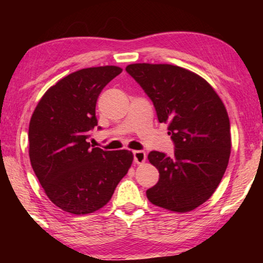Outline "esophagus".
Masks as SVG:
<instances>
[{
    "label": "esophagus",
    "instance_id": "1",
    "mask_svg": "<svg viewBox=\"0 0 263 263\" xmlns=\"http://www.w3.org/2000/svg\"><path fill=\"white\" fill-rule=\"evenodd\" d=\"M133 157H134V161L136 164H142L146 160V152L145 151H134Z\"/></svg>",
    "mask_w": 263,
    "mask_h": 263
}]
</instances>
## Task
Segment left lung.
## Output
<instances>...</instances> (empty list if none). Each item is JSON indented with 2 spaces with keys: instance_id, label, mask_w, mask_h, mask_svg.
<instances>
[{
  "instance_id": "obj_1",
  "label": "left lung",
  "mask_w": 263,
  "mask_h": 263,
  "mask_svg": "<svg viewBox=\"0 0 263 263\" xmlns=\"http://www.w3.org/2000/svg\"><path fill=\"white\" fill-rule=\"evenodd\" d=\"M168 123L174 157L152 151L159 181L146 192L156 206L189 212L210 199L220 183L231 149L230 120L221 99L199 75L172 64L135 63L125 68Z\"/></svg>"
}]
</instances>
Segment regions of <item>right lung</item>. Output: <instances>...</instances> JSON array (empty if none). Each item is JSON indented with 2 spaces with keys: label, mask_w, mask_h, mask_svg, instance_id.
I'll list each match as a JSON object with an SVG mask.
<instances>
[{
  "label": "right lung",
  "mask_w": 263,
  "mask_h": 263,
  "mask_svg": "<svg viewBox=\"0 0 263 263\" xmlns=\"http://www.w3.org/2000/svg\"><path fill=\"white\" fill-rule=\"evenodd\" d=\"M121 73L115 66L71 73L45 92L31 117L32 168L51 202L68 213L105 206L133 163L130 151H103L87 142L98 125L97 99Z\"/></svg>",
  "instance_id": "obj_1"
}]
</instances>
